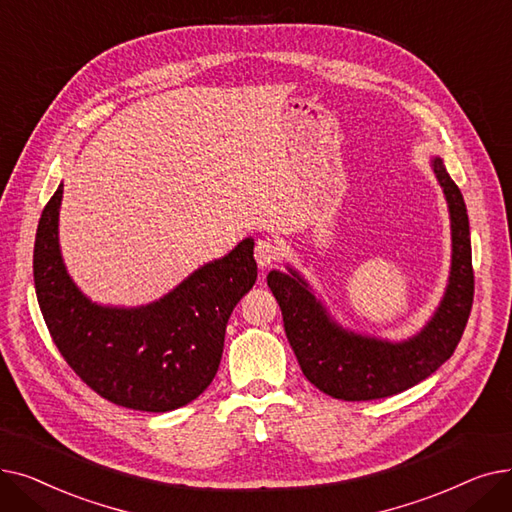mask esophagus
<instances>
[{"label": "esophagus", "instance_id": "1", "mask_svg": "<svg viewBox=\"0 0 512 512\" xmlns=\"http://www.w3.org/2000/svg\"><path fill=\"white\" fill-rule=\"evenodd\" d=\"M279 256H281V248H279V243L275 239L266 237V239H258L256 241L254 258H256L260 269H266V266L275 264L279 260Z\"/></svg>", "mask_w": 512, "mask_h": 512}]
</instances>
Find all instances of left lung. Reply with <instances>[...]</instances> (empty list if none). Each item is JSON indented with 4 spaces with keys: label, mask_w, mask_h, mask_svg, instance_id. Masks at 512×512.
<instances>
[{
    "label": "left lung",
    "mask_w": 512,
    "mask_h": 512,
    "mask_svg": "<svg viewBox=\"0 0 512 512\" xmlns=\"http://www.w3.org/2000/svg\"><path fill=\"white\" fill-rule=\"evenodd\" d=\"M431 168L448 202L452 262L444 298L417 335L387 342L354 333L333 319L296 269L266 277L304 377L331 398L360 402L404 392L442 367L467 327L475 291L467 206L442 158H431Z\"/></svg>",
    "instance_id": "1"
}]
</instances>
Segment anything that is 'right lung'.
I'll return each instance as SVG.
<instances>
[{"mask_svg":"<svg viewBox=\"0 0 512 512\" xmlns=\"http://www.w3.org/2000/svg\"><path fill=\"white\" fill-rule=\"evenodd\" d=\"M64 185L39 218L33 277L64 360L93 392L133 410L168 412L196 400L221 364L227 321L256 283L254 239L193 271L145 306H102L70 279L58 239Z\"/></svg>","mask_w":512,"mask_h":512,"instance_id":"add662e5","label":"right lung"}]
</instances>
